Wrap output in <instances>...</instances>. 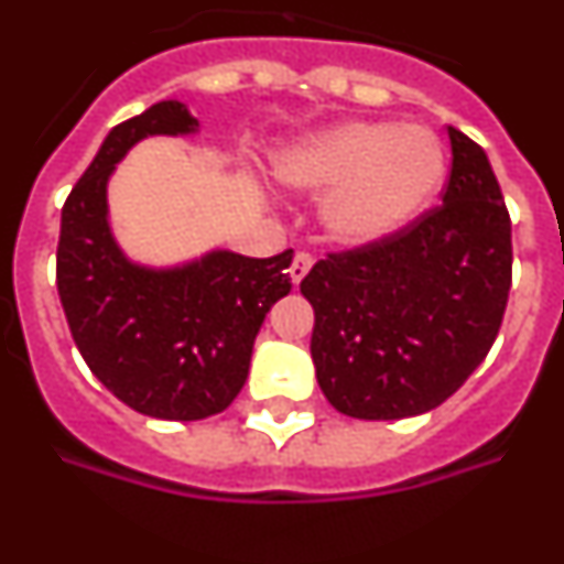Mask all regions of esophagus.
<instances>
[{
	"instance_id": "esophagus-1",
	"label": "esophagus",
	"mask_w": 564,
	"mask_h": 564,
	"mask_svg": "<svg viewBox=\"0 0 564 564\" xmlns=\"http://www.w3.org/2000/svg\"><path fill=\"white\" fill-rule=\"evenodd\" d=\"M311 265H313V257H311V253L299 251L296 257H293V262H291V279H293V285H299V282H302V279L307 276V271H311Z\"/></svg>"
}]
</instances>
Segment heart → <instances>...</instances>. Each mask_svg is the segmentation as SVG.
<instances>
[{
  "label": "heart",
  "mask_w": 564,
  "mask_h": 564,
  "mask_svg": "<svg viewBox=\"0 0 564 564\" xmlns=\"http://www.w3.org/2000/svg\"><path fill=\"white\" fill-rule=\"evenodd\" d=\"M273 174L293 192H327L318 220L341 246H376L410 228L437 197L446 149L432 129L347 121L285 143Z\"/></svg>",
  "instance_id": "heart-1"
}]
</instances>
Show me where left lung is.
I'll use <instances>...</instances> for the list:
<instances>
[{
    "mask_svg": "<svg viewBox=\"0 0 564 564\" xmlns=\"http://www.w3.org/2000/svg\"><path fill=\"white\" fill-rule=\"evenodd\" d=\"M443 206L395 237L318 259L302 296L316 381L338 412L398 421L455 395L495 344L511 291V220L486 152L449 127Z\"/></svg>",
    "mask_w": 564,
    "mask_h": 564,
    "instance_id": "left-lung-1",
    "label": "left lung"
}]
</instances>
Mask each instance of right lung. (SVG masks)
Listing matches in <instances>:
<instances>
[{
  "label": "right lung",
  "mask_w": 564,
  "mask_h": 564,
  "mask_svg": "<svg viewBox=\"0 0 564 564\" xmlns=\"http://www.w3.org/2000/svg\"><path fill=\"white\" fill-rule=\"evenodd\" d=\"M183 101L152 104L109 129L62 208L56 285L78 352L93 376L134 412L200 421L239 395L253 338L291 291L293 251L253 259L228 248L177 265L127 257L109 223V177L154 134H197Z\"/></svg>",
  "instance_id": "1"
}]
</instances>
